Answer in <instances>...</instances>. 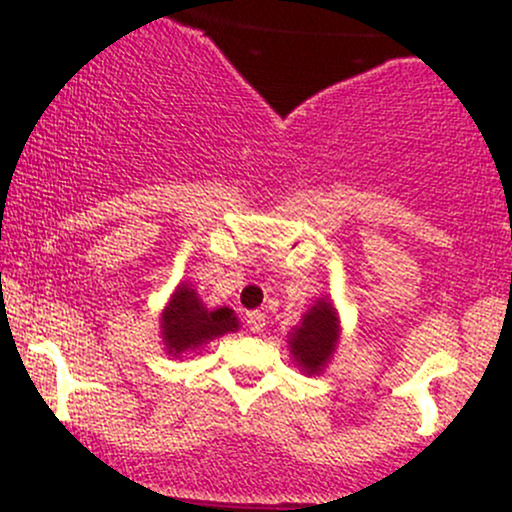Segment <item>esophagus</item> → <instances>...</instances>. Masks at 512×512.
<instances>
[{
  "mask_svg": "<svg viewBox=\"0 0 512 512\" xmlns=\"http://www.w3.org/2000/svg\"><path fill=\"white\" fill-rule=\"evenodd\" d=\"M245 325H248V330L252 334H262L264 325H267V315L260 313V310H255V313H248V315H245Z\"/></svg>",
  "mask_w": 512,
  "mask_h": 512,
  "instance_id": "esophagus-1",
  "label": "esophagus"
}]
</instances>
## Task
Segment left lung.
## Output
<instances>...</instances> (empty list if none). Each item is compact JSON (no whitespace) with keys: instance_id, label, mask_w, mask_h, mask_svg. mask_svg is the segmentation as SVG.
Listing matches in <instances>:
<instances>
[{"instance_id":"left-lung-1","label":"left lung","mask_w":512,"mask_h":512,"mask_svg":"<svg viewBox=\"0 0 512 512\" xmlns=\"http://www.w3.org/2000/svg\"><path fill=\"white\" fill-rule=\"evenodd\" d=\"M339 342V320L334 305L327 298H317L313 308L303 315L301 325L289 334L291 356L303 373L320 375Z\"/></svg>"}]
</instances>
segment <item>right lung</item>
Listing matches in <instances>:
<instances>
[{"label": "right lung", "instance_id": "obj_1", "mask_svg": "<svg viewBox=\"0 0 512 512\" xmlns=\"http://www.w3.org/2000/svg\"><path fill=\"white\" fill-rule=\"evenodd\" d=\"M238 327V317L231 308L207 310L192 284H180L161 313V337L170 356L195 351L226 332H236Z\"/></svg>", "mask_w": 512, "mask_h": 512}]
</instances>
